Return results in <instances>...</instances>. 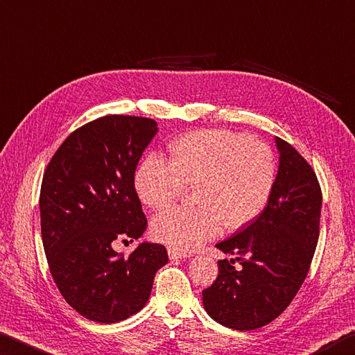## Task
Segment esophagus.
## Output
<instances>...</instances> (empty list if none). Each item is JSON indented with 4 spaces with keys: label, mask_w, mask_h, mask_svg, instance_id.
I'll return each mask as SVG.
<instances>
[{
    "label": "esophagus",
    "mask_w": 355,
    "mask_h": 355,
    "mask_svg": "<svg viewBox=\"0 0 355 355\" xmlns=\"http://www.w3.org/2000/svg\"><path fill=\"white\" fill-rule=\"evenodd\" d=\"M168 257H170L171 260H179V259L190 257V254L182 252V251H178V250H173V248H168Z\"/></svg>",
    "instance_id": "34e87169"
}]
</instances>
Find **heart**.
<instances>
[{"instance_id": "obj_1", "label": "heart", "mask_w": 355, "mask_h": 355, "mask_svg": "<svg viewBox=\"0 0 355 355\" xmlns=\"http://www.w3.org/2000/svg\"><path fill=\"white\" fill-rule=\"evenodd\" d=\"M276 162L262 141L226 129L185 134L170 145V159L148 154L134 173V189L146 207L160 210L195 187L198 206L155 216L151 232L173 250L191 251L226 231H240L268 206Z\"/></svg>"}]
</instances>
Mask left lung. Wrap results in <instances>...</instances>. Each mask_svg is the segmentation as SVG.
Returning a JSON list of instances; mask_svg holds the SVG:
<instances>
[{
	"label": "left lung",
	"mask_w": 355,
	"mask_h": 355,
	"mask_svg": "<svg viewBox=\"0 0 355 355\" xmlns=\"http://www.w3.org/2000/svg\"><path fill=\"white\" fill-rule=\"evenodd\" d=\"M276 146L279 170L268 206L216 245L237 257L218 260V277L202 291L210 318L235 331L268 324L290 306L318 243L322 195L316 174L290 143L276 137Z\"/></svg>",
	"instance_id": "1"
}]
</instances>
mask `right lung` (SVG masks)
I'll use <instances>...</instances> for the list:
<instances>
[{
	"instance_id": "right-lung-1",
	"label": "right lung",
	"mask_w": 355,
	"mask_h": 355,
	"mask_svg": "<svg viewBox=\"0 0 355 355\" xmlns=\"http://www.w3.org/2000/svg\"><path fill=\"white\" fill-rule=\"evenodd\" d=\"M157 134L151 118L105 115L67 137L43 174L42 240L60 295L84 318L118 322L145 307L165 246L143 241L129 257L114 250L134 241L148 221L134 173Z\"/></svg>"
}]
</instances>
